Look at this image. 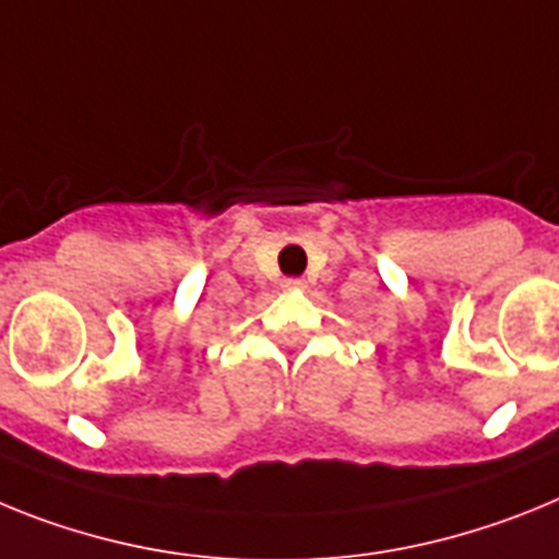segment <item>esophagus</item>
<instances>
[{"label":"esophagus","instance_id":"esophagus-1","mask_svg":"<svg viewBox=\"0 0 559 559\" xmlns=\"http://www.w3.org/2000/svg\"><path fill=\"white\" fill-rule=\"evenodd\" d=\"M281 286H284V289H300L304 284H300L298 278H284V284H281Z\"/></svg>","mask_w":559,"mask_h":559}]
</instances>
